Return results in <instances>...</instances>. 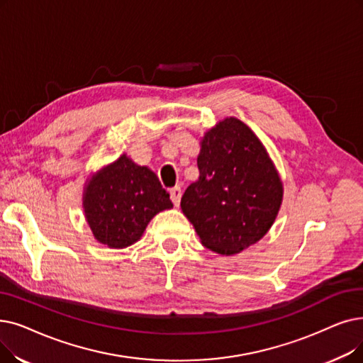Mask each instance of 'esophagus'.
Segmentation results:
<instances>
[{"label": "esophagus", "mask_w": 363, "mask_h": 363, "mask_svg": "<svg viewBox=\"0 0 363 363\" xmlns=\"http://www.w3.org/2000/svg\"><path fill=\"white\" fill-rule=\"evenodd\" d=\"M169 193H170V200L173 201V204H175V206H179L181 196H182L181 186H173V188H170Z\"/></svg>", "instance_id": "34e87169"}]
</instances>
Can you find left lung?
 I'll list each match as a JSON object with an SVG mask.
<instances>
[{"label":"left lung","instance_id":"obj_1","mask_svg":"<svg viewBox=\"0 0 363 363\" xmlns=\"http://www.w3.org/2000/svg\"><path fill=\"white\" fill-rule=\"evenodd\" d=\"M200 177L181 209L200 242L235 255L269 233L283 200V182L259 138L242 120H219L200 140Z\"/></svg>","mask_w":363,"mask_h":363}]
</instances>
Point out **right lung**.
I'll use <instances>...</instances> for the list:
<instances>
[{
  "label": "right lung",
  "mask_w": 363,
  "mask_h": 363,
  "mask_svg": "<svg viewBox=\"0 0 363 363\" xmlns=\"http://www.w3.org/2000/svg\"><path fill=\"white\" fill-rule=\"evenodd\" d=\"M172 208L155 173L136 164L128 154L94 172L83 188L87 224L94 239L111 249L136 243L150 220Z\"/></svg>",
  "instance_id": "1"
}]
</instances>
